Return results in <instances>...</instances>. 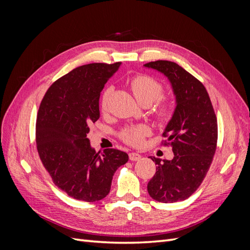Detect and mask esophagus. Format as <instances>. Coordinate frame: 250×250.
I'll use <instances>...</instances> for the list:
<instances>
[{
	"label": "esophagus",
	"instance_id": "obj_1",
	"mask_svg": "<svg viewBox=\"0 0 250 250\" xmlns=\"http://www.w3.org/2000/svg\"><path fill=\"white\" fill-rule=\"evenodd\" d=\"M141 154L137 153V152H130L129 153V160L132 162H137L139 160H141Z\"/></svg>",
	"mask_w": 250,
	"mask_h": 250
}]
</instances>
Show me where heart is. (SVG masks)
I'll return each mask as SVG.
<instances>
[{"instance_id": "1", "label": "heart", "mask_w": 250, "mask_h": 250, "mask_svg": "<svg viewBox=\"0 0 250 250\" xmlns=\"http://www.w3.org/2000/svg\"><path fill=\"white\" fill-rule=\"evenodd\" d=\"M130 87L133 95L141 104H151L158 100L164 95V86L162 83L154 78L147 76V75H138L131 79ZM112 93V87H107L104 90L101 97V110L106 111L108 106V101ZM155 116L165 120L170 116L171 106L168 102H161L157 105L155 110ZM151 133V128L147 125H134L126 127L120 133V137L123 142L130 146H141L144 139Z\"/></svg>"}]
</instances>
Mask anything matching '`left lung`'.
<instances>
[{"label": "left lung", "mask_w": 250, "mask_h": 250, "mask_svg": "<svg viewBox=\"0 0 250 250\" xmlns=\"http://www.w3.org/2000/svg\"><path fill=\"white\" fill-rule=\"evenodd\" d=\"M144 65L163 73L176 97L175 110L163 133L164 145L172 147L174 157L163 162L151 157L157 167L147 190L158 202L185 200L199 188L213 162L217 118L206 87L180 65L168 60Z\"/></svg>", "instance_id": "left-lung-1"}]
</instances>
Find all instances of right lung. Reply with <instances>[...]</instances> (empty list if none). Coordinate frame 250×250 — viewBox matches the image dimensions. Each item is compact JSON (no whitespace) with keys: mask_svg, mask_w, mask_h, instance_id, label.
<instances>
[{"mask_svg":"<svg viewBox=\"0 0 250 250\" xmlns=\"http://www.w3.org/2000/svg\"><path fill=\"white\" fill-rule=\"evenodd\" d=\"M121 62L76 67L48 88L36 118L39 155L60 190L74 199L94 202L106 197L112 176L128 161L118 149L96 152L89 126L100 118V94Z\"/></svg>","mask_w":250,"mask_h":250,"instance_id":"add662e5","label":"right lung"}]
</instances>
